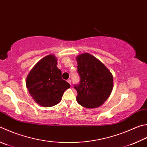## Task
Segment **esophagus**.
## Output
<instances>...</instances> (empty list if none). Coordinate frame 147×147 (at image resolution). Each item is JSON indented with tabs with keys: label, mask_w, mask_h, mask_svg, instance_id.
Returning <instances> with one entry per match:
<instances>
[{
	"label": "esophagus",
	"mask_w": 147,
	"mask_h": 147,
	"mask_svg": "<svg viewBox=\"0 0 147 147\" xmlns=\"http://www.w3.org/2000/svg\"><path fill=\"white\" fill-rule=\"evenodd\" d=\"M67 82L69 83V84L71 85V80H67Z\"/></svg>",
	"instance_id": "1"
}]
</instances>
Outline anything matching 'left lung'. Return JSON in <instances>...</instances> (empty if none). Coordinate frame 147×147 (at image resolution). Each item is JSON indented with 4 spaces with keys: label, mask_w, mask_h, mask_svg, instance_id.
I'll return each instance as SVG.
<instances>
[{
    "label": "left lung",
    "mask_w": 147,
    "mask_h": 147,
    "mask_svg": "<svg viewBox=\"0 0 147 147\" xmlns=\"http://www.w3.org/2000/svg\"><path fill=\"white\" fill-rule=\"evenodd\" d=\"M80 84L74 86L76 101L87 109L102 105L108 99L113 89V76L107 67L88 53L76 57Z\"/></svg>",
    "instance_id": "8db88e82"
}]
</instances>
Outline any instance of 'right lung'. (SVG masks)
Segmentation results:
<instances>
[{
    "mask_svg": "<svg viewBox=\"0 0 147 147\" xmlns=\"http://www.w3.org/2000/svg\"><path fill=\"white\" fill-rule=\"evenodd\" d=\"M57 58L49 55L38 61L26 78V87L34 101L44 107L57 105L70 85L62 78Z\"/></svg>",
    "mask_w": 147,
    "mask_h": 147,
    "instance_id": "1",
    "label": "right lung"
}]
</instances>
